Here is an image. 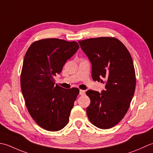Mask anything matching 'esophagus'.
<instances>
[{
    "label": "esophagus",
    "instance_id": "34e87169",
    "mask_svg": "<svg viewBox=\"0 0 153 153\" xmlns=\"http://www.w3.org/2000/svg\"><path fill=\"white\" fill-rule=\"evenodd\" d=\"M85 90H80V92H79V94L80 95H84L85 94Z\"/></svg>",
    "mask_w": 153,
    "mask_h": 153
}]
</instances>
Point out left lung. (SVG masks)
<instances>
[{
	"label": "left lung",
	"instance_id": "left-lung-1",
	"mask_svg": "<svg viewBox=\"0 0 153 153\" xmlns=\"http://www.w3.org/2000/svg\"><path fill=\"white\" fill-rule=\"evenodd\" d=\"M79 43L92 63V79L103 83V79L106 80L102 93L86 91L90 99L87 116L98 128H111L126 114L135 92L136 77L131 56L115 37H96Z\"/></svg>",
	"mask_w": 153,
	"mask_h": 153
}]
</instances>
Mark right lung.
<instances>
[{"label": "right lung", "instance_id": "add662e5", "mask_svg": "<svg viewBox=\"0 0 153 153\" xmlns=\"http://www.w3.org/2000/svg\"><path fill=\"white\" fill-rule=\"evenodd\" d=\"M79 48L76 42L48 38L34 42L25 55L21 90L27 111L39 126L57 131L67 126L79 93L55 85L54 76Z\"/></svg>", "mask_w": 153, "mask_h": 153}]
</instances>
